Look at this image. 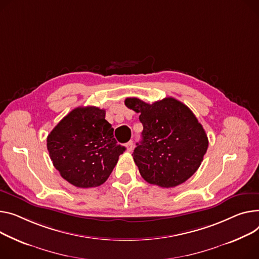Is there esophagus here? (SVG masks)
Segmentation results:
<instances>
[{
	"label": "esophagus",
	"mask_w": 259,
	"mask_h": 259,
	"mask_svg": "<svg viewBox=\"0 0 259 259\" xmlns=\"http://www.w3.org/2000/svg\"><path fill=\"white\" fill-rule=\"evenodd\" d=\"M126 149H127L128 152L132 151V149H133V142H132V141H130V142H128V143L126 144Z\"/></svg>",
	"instance_id": "1"
}]
</instances>
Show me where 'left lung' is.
Instances as JSON below:
<instances>
[{"label": "left lung", "instance_id": "obj_1", "mask_svg": "<svg viewBox=\"0 0 259 259\" xmlns=\"http://www.w3.org/2000/svg\"><path fill=\"white\" fill-rule=\"evenodd\" d=\"M125 105L141 113L142 142L132 154L142 177L160 187H175L191 178L201 165L208 139L196 115L174 98L153 104L127 98Z\"/></svg>", "mask_w": 259, "mask_h": 259}]
</instances>
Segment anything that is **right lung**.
<instances>
[{
    "mask_svg": "<svg viewBox=\"0 0 259 259\" xmlns=\"http://www.w3.org/2000/svg\"><path fill=\"white\" fill-rule=\"evenodd\" d=\"M47 148L61 177L81 188L104 183L126 150L113 137L105 110L95 106L65 115L48 135Z\"/></svg>",
    "mask_w": 259,
    "mask_h": 259,
    "instance_id": "obj_1",
    "label": "right lung"
}]
</instances>
